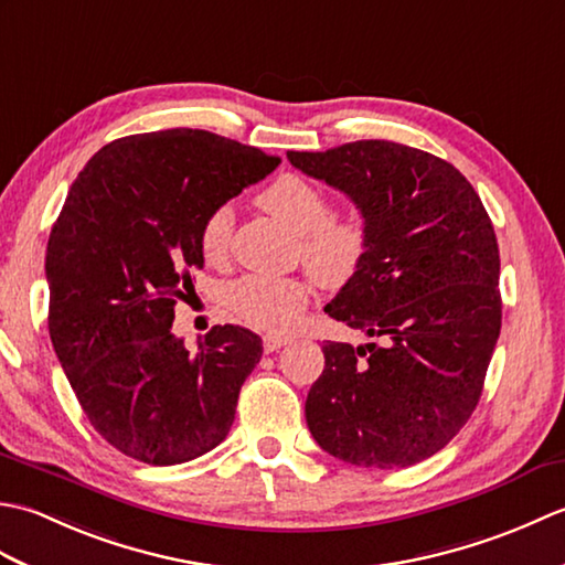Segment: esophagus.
Segmentation results:
<instances>
[{"instance_id": "1", "label": "esophagus", "mask_w": 565, "mask_h": 565, "mask_svg": "<svg viewBox=\"0 0 565 565\" xmlns=\"http://www.w3.org/2000/svg\"><path fill=\"white\" fill-rule=\"evenodd\" d=\"M262 342H264V352L271 354L276 350H281L284 344H289V338H284V334H276V332H267L262 338Z\"/></svg>"}]
</instances>
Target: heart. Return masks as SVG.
Masks as SVG:
<instances>
[{
	"mask_svg": "<svg viewBox=\"0 0 565 565\" xmlns=\"http://www.w3.org/2000/svg\"><path fill=\"white\" fill-rule=\"evenodd\" d=\"M259 206L298 235V257L326 286H342L362 269L371 233L362 215H332V196L301 174H281L259 194ZM233 211L213 209L201 223L199 247L209 262L227 255ZM308 301V284L298 276H239L225 289V306L252 328L289 330Z\"/></svg>",
	"mask_w": 565,
	"mask_h": 565,
	"instance_id": "obj_1",
	"label": "heart"
}]
</instances>
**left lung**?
I'll list each match as a JSON object with an SVG mask.
<instances>
[{"label":"left lung","instance_id":"obj_1","mask_svg":"<svg viewBox=\"0 0 565 565\" xmlns=\"http://www.w3.org/2000/svg\"><path fill=\"white\" fill-rule=\"evenodd\" d=\"M354 201L369 255L326 313L374 342H326L306 423L334 459L405 468L459 435L481 401L500 338V252L468 179L391 140L286 152Z\"/></svg>","mask_w":565,"mask_h":565}]
</instances>
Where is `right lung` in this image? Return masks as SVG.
Here are the masks:
<instances>
[{
	"mask_svg": "<svg viewBox=\"0 0 565 565\" xmlns=\"http://www.w3.org/2000/svg\"><path fill=\"white\" fill-rule=\"evenodd\" d=\"M279 162L172 128L109 142L72 182L47 239V330L92 427L130 459L184 463L227 437L262 338L215 326L189 354L174 306L203 267L206 215Z\"/></svg>",
	"mask_w": 565,
	"mask_h": 565,
	"instance_id": "1",
	"label": "right lung"
}]
</instances>
